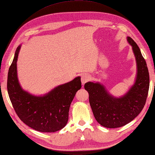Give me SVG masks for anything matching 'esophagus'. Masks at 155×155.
<instances>
[{"label": "esophagus", "mask_w": 155, "mask_h": 155, "mask_svg": "<svg viewBox=\"0 0 155 155\" xmlns=\"http://www.w3.org/2000/svg\"><path fill=\"white\" fill-rule=\"evenodd\" d=\"M91 79V76L89 74H83L81 76V82L82 84H84L86 82H87L88 81H90Z\"/></svg>", "instance_id": "1"}]
</instances>
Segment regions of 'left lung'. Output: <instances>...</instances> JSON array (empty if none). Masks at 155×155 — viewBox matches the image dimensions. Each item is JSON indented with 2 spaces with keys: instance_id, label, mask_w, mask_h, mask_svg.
Returning a JSON list of instances; mask_svg holds the SVG:
<instances>
[{
  "instance_id": "8db88e82",
  "label": "left lung",
  "mask_w": 155,
  "mask_h": 155,
  "mask_svg": "<svg viewBox=\"0 0 155 155\" xmlns=\"http://www.w3.org/2000/svg\"><path fill=\"white\" fill-rule=\"evenodd\" d=\"M132 47L137 65L134 83L124 95L110 94L99 82H88L84 89L89 94V102L96 120L103 127L117 128L129 124L138 116L145 106L149 88V73L138 45L127 37Z\"/></svg>"
}]
</instances>
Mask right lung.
I'll list each match as a JSON object with an SVG mask.
<instances>
[{
    "label": "right lung",
    "mask_w": 155,
    "mask_h": 155,
    "mask_svg": "<svg viewBox=\"0 0 155 155\" xmlns=\"http://www.w3.org/2000/svg\"><path fill=\"white\" fill-rule=\"evenodd\" d=\"M18 47L8 73L7 90L14 109L28 126L43 133L61 130L69 120L71 104L81 88V77L57 86L43 95H35L21 87L18 78L17 61L21 48Z\"/></svg>",
    "instance_id": "obj_1"
}]
</instances>
